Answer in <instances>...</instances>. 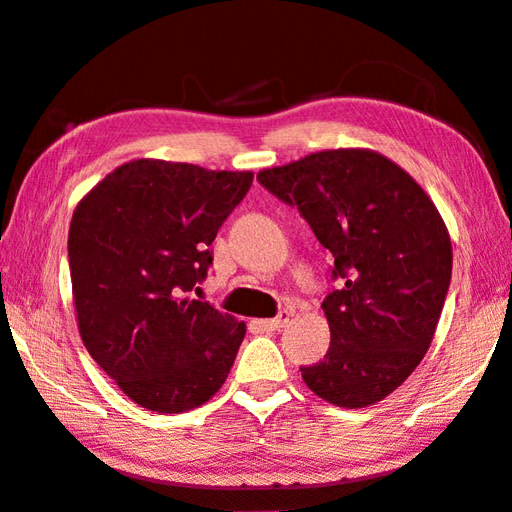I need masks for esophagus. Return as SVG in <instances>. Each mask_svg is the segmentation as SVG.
<instances>
[{
  "instance_id": "34e87169",
  "label": "esophagus",
  "mask_w": 512,
  "mask_h": 512,
  "mask_svg": "<svg viewBox=\"0 0 512 512\" xmlns=\"http://www.w3.org/2000/svg\"><path fill=\"white\" fill-rule=\"evenodd\" d=\"M288 320H291V313H288V311H282L280 315H277V318L262 320L259 324H262V327H264V329H268V331H280L282 327H286Z\"/></svg>"
}]
</instances>
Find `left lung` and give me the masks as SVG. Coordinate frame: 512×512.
<instances>
[{"label":"left lung","instance_id":"left-lung-1","mask_svg":"<svg viewBox=\"0 0 512 512\" xmlns=\"http://www.w3.org/2000/svg\"><path fill=\"white\" fill-rule=\"evenodd\" d=\"M300 210L333 255L327 356L300 367L311 392L367 407L394 392L432 345L452 277L439 210L410 174L371 150H324L257 174Z\"/></svg>","mask_w":512,"mask_h":512}]
</instances>
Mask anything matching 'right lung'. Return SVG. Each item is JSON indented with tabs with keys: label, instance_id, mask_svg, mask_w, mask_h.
I'll use <instances>...</instances> for the list:
<instances>
[{
	"label": "right lung",
	"instance_id": "1",
	"mask_svg": "<svg viewBox=\"0 0 512 512\" xmlns=\"http://www.w3.org/2000/svg\"><path fill=\"white\" fill-rule=\"evenodd\" d=\"M253 172L138 159L73 212L69 268L80 338L136 405L179 414L226 383L246 324L192 300L210 244Z\"/></svg>",
	"mask_w": 512,
	"mask_h": 512
}]
</instances>
